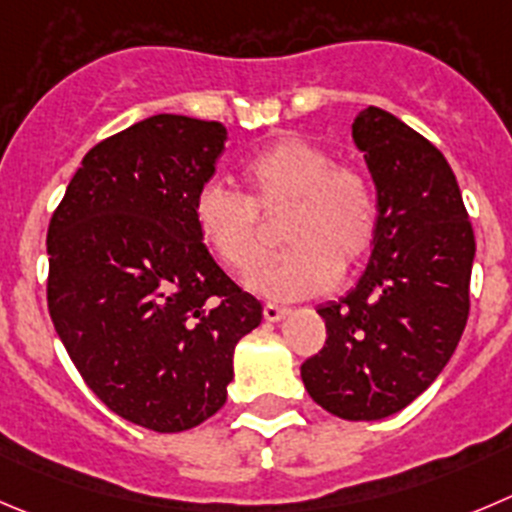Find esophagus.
I'll use <instances>...</instances> for the list:
<instances>
[{
  "instance_id": "34e87169",
  "label": "esophagus",
  "mask_w": 512,
  "mask_h": 512,
  "mask_svg": "<svg viewBox=\"0 0 512 512\" xmlns=\"http://www.w3.org/2000/svg\"><path fill=\"white\" fill-rule=\"evenodd\" d=\"M284 316H289V309H286V306H276V304H266L264 306V319L266 321H281Z\"/></svg>"
}]
</instances>
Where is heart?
I'll use <instances>...</instances> for the list:
<instances>
[{
  "label": "heart",
  "mask_w": 512,
  "mask_h": 512,
  "mask_svg": "<svg viewBox=\"0 0 512 512\" xmlns=\"http://www.w3.org/2000/svg\"><path fill=\"white\" fill-rule=\"evenodd\" d=\"M246 196L206 183L193 203V223L213 259L238 276L264 266V218H281L286 251L251 286L271 299L324 294L357 271L374 248L379 206L372 180L352 163L304 138H279L241 170Z\"/></svg>",
  "instance_id": "b5f03b06"
}]
</instances>
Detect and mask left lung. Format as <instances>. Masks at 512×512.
Returning <instances> with one entry per match:
<instances>
[{"label":"left lung","mask_w":512,"mask_h":512,"mask_svg":"<svg viewBox=\"0 0 512 512\" xmlns=\"http://www.w3.org/2000/svg\"><path fill=\"white\" fill-rule=\"evenodd\" d=\"M377 186L372 259L344 299L319 306L326 342L301 364L316 405L382 420L437 379L470 314L475 233L445 155L387 110L352 123Z\"/></svg>","instance_id":"left-lung-1"}]
</instances>
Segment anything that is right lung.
<instances>
[{"mask_svg": "<svg viewBox=\"0 0 512 512\" xmlns=\"http://www.w3.org/2000/svg\"><path fill=\"white\" fill-rule=\"evenodd\" d=\"M221 123L153 115L82 158L47 228V306L87 387L133 425L183 432L216 415L261 301L193 223Z\"/></svg>", "mask_w": 512, "mask_h": 512, "instance_id": "1", "label": "right lung"}]
</instances>
